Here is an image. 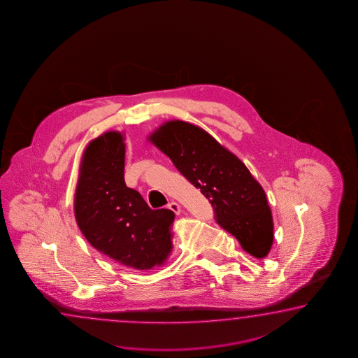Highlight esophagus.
<instances>
[{"label":"esophagus","instance_id":"obj_1","mask_svg":"<svg viewBox=\"0 0 358 358\" xmlns=\"http://www.w3.org/2000/svg\"><path fill=\"white\" fill-rule=\"evenodd\" d=\"M169 210H173V212H176V215H179L180 212H182V207L179 206V204L174 202V201H171V202H169L168 204Z\"/></svg>","mask_w":358,"mask_h":358}]
</instances>
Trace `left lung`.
Listing matches in <instances>:
<instances>
[{
	"label": "left lung",
	"mask_w": 358,
	"mask_h": 358,
	"mask_svg": "<svg viewBox=\"0 0 358 358\" xmlns=\"http://www.w3.org/2000/svg\"><path fill=\"white\" fill-rule=\"evenodd\" d=\"M148 140L201 189L215 220L255 258H264L273 243V218L266 192L244 162L199 127L169 120Z\"/></svg>",
	"instance_id": "8db88e82"
}]
</instances>
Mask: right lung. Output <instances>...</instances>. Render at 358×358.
Segmentation results:
<instances>
[{
    "instance_id": "add662e5",
    "label": "right lung",
    "mask_w": 358,
    "mask_h": 358,
    "mask_svg": "<svg viewBox=\"0 0 358 358\" xmlns=\"http://www.w3.org/2000/svg\"><path fill=\"white\" fill-rule=\"evenodd\" d=\"M124 137L109 131L85 148L75 193V217L86 240L122 266L151 269L171 252L173 210H151L124 182Z\"/></svg>"
}]
</instances>
